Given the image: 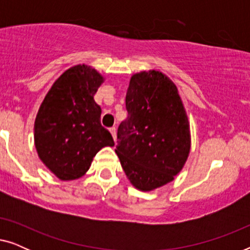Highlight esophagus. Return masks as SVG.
Masks as SVG:
<instances>
[{
	"mask_svg": "<svg viewBox=\"0 0 250 250\" xmlns=\"http://www.w3.org/2000/svg\"><path fill=\"white\" fill-rule=\"evenodd\" d=\"M109 131H110L112 138H114V140L116 141V138H117V129H116V127H110L109 128Z\"/></svg>",
	"mask_w": 250,
	"mask_h": 250,
	"instance_id": "1",
	"label": "esophagus"
}]
</instances>
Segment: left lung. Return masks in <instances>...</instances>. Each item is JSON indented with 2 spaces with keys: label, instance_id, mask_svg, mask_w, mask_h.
<instances>
[{
  "label": "left lung",
  "instance_id": "obj_1",
  "mask_svg": "<svg viewBox=\"0 0 250 250\" xmlns=\"http://www.w3.org/2000/svg\"><path fill=\"white\" fill-rule=\"evenodd\" d=\"M125 102L115 151L133 186L153 190L173 181L189 156L186 109L175 84L157 70L133 75Z\"/></svg>",
  "mask_w": 250,
  "mask_h": 250
}]
</instances>
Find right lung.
I'll return each instance as SVG.
<instances>
[{
  "instance_id": "add662e5",
  "label": "right lung",
  "mask_w": 250,
  "mask_h": 250,
  "mask_svg": "<svg viewBox=\"0 0 250 250\" xmlns=\"http://www.w3.org/2000/svg\"><path fill=\"white\" fill-rule=\"evenodd\" d=\"M102 82L91 67H71L54 82L37 112V153L60 180L84 175L99 150L115 146L110 132L101 125V108L93 99Z\"/></svg>"
}]
</instances>
